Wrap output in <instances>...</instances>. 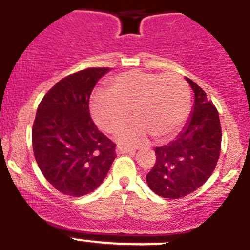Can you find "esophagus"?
<instances>
[{
  "label": "esophagus",
  "mask_w": 250,
  "mask_h": 250,
  "mask_svg": "<svg viewBox=\"0 0 250 250\" xmlns=\"http://www.w3.org/2000/svg\"><path fill=\"white\" fill-rule=\"evenodd\" d=\"M135 150L134 149H127V147H122V146H118L116 149V154L117 155H123V154H134Z\"/></svg>",
  "instance_id": "34e87169"
}]
</instances>
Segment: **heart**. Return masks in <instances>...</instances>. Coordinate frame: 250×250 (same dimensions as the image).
<instances>
[{
  "label": "heart",
  "instance_id": "obj_1",
  "mask_svg": "<svg viewBox=\"0 0 250 250\" xmlns=\"http://www.w3.org/2000/svg\"><path fill=\"white\" fill-rule=\"evenodd\" d=\"M110 91L93 96L90 112L101 129L115 133L127 123L133 110L137 120L117 137L125 146L144 144L151 134L167 139L189 115L190 91L179 74L125 72L112 79Z\"/></svg>",
  "mask_w": 250,
  "mask_h": 250
}]
</instances>
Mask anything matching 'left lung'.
Listing matches in <instances>:
<instances>
[{
    "instance_id": "obj_1",
    "label": "left lung",
    "mask_w": 250,
    "mask_h": 250,
    "mask_svg": "<svg viewBox=\"0 0 250 250\" xmlns=\"http://www.w3.org/2000/svg\"><path fill=\"white\" fill-rule=\"evenodd\" d=\"M194 93L189 118L177 138L155 149L156 162L146 183L157 195L178 199L202 187L214 172L221 151L219 112L205 91L186 78Z\"/></svg>"
}]
</instances>
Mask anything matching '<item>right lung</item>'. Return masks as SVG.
<instances>
[{
	"mask_svg": "<svg viewBox=\"0 0 250 250\" xmlns=\"http://www.w3.org/2000/svg\"><path fill=\"white\" fill-rule=\"evenodd\" d=\"M110 68H88L58 82L41 100L33 125V150L45 178L58 192L83 197L105 179L115 144L94 125L89 98Z\"/></svg>",
	"mask_w": 250,
	"mask_h": 250,
	"instance_id": "obj_1",
	"label": "right lung"
}]
</instances>
